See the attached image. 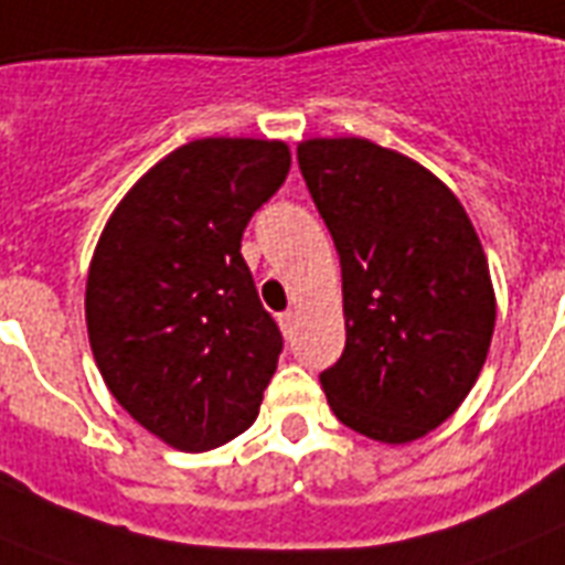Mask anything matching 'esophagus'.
<instances>
[{
    "mask_svg": "<svg viewBox=\"0 0 565 565\" xmlns=\"http://www.w3.org/2000/svg\"><path fill=\"white\" fill-rule=\"evenodd\" d=\"M296 319H299V313H296V310H284L281 317H278V326H281V331L287 337L292 334V328H296Z\"/></svg>",
    "mask_w": 565,
    "mask_h": 565,
    "instance_id": "1",
    "label": "esophagus"
}]
</instances>
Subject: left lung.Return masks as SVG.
Wrapping results in <instances>:
<instances>
[{"mask_svg": "<svg viewBox=\"0 0 565 565\" xmlns=\"http://www.w3.org/2000/svg\"><path fill=\"white\" fill-rule=\"evenodd\" d=\"M343 266L345 349L319 375L331 411L402 446L451 416L495 328L490 266L463 204L422 163L363 137L299 143Z\"/></svg>", "mask_w": 565, "mask_h": 565, "instance_id": "left-lung-1", "label": "left lung"}]
</instances>
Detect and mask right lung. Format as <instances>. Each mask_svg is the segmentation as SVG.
<instances>
[{
    "mask_svg": "<svg viewBox=\"0 0 565 565\" xmlns=\"http://www.w3.org/2000/svg\"><path fill=\"white\" fill-rule=\"evenodd\" d=\"M281 140L204 137L158 161L110 213L84 317L105 384L149 434L211 451L257 419L284 349L239 255L281 188Z\"/></svg>",
    "mask_w": 565,
    "mask_h": 565,
    "instance_id": "add662e5",
    "label": "right lung"
}]
</instances>
